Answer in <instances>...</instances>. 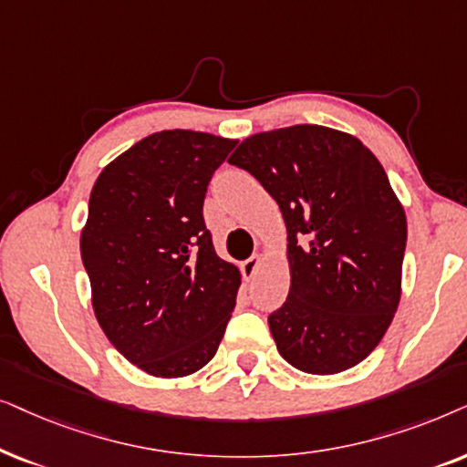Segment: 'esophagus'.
I'll list each match as a JSON object with an SVG mask.
<instances>
[{
	"label": "esophagus",
	"mask_w": 467,
	"mask_h": 467,
	"mask_svg": "<svg viewBox=\"0 0 467 467\" xmlns=\"http://www.w3.org/2000/svg\"><path fill=\"white\" fill-rule=\"evenodd\" d=\"M260 265H263V258H260L258 254H254V256L247 258L245 263L241 265V271H244V277H245V279H252V277L258 273Z\"/></svg>",
	"instance_id": "1"
}]
</instances>
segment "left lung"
Masks as SVG:
<instances>
[{"label": "left lung", "instance_id": "8db88e82", "mask_svg": "<svg viewBox=\"0 0 467 467\" xmlns=\"http://www.w3.org/2000/svg\"><path fill=\"white\" fill-rule=\"evenodd\" d=\"M275 198L285 222L290 290L269 316L292 368L339 374L368 358L401 298L408 223L374 153L316 123L254 134L228 158Z\"/></svg>", "mask_w": 467, "mask_h": 467}]
</instances>
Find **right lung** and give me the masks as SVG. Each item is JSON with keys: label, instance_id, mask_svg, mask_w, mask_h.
<instances>
[{"label": "right lung", "instance_id": "1", "mask_svg": "<svg viewBox=\"0 0 467 467\" xmlns=\"http://www.w3.org/2000/svg\"><path fill=\"white\" fill-rule=\"evenodd\" d=\"M237 142L161 130L109 161L93 183L80 230L93 314L149 376L202 369L226 331L241 273L215 254L202 202Z\"/></svg>", "mask_w": 467, "mask_h": 467}]
</instances>
